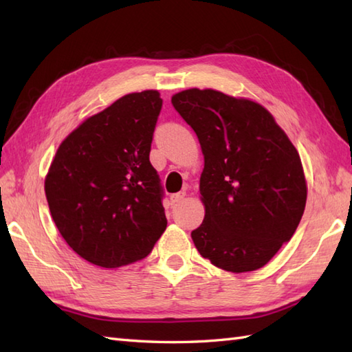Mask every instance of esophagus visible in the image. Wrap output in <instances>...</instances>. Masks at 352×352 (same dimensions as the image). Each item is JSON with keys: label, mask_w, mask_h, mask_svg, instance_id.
<instances>
[{"label": "esophagus", "mask_w": 352, "mask_h": 352, "mask_svg": "<svg viewBox=\"0 0 352 352\" xmlns=\"http://www.w3.org/2000/svg\"><path fill=\"white\" fill-rule=\"evenodd\" d=\"M186 197L184 192H178V193H174V195H170V204H175V203H180V201Z\"/></svg>", "instance_id": "esophagus-1"}]
</instances>
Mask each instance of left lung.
<instances>
[{
    "label": "left lung",
    "instance_id": "left-lung-1",
    "mask_svg": "<svg viewBox=\"0 0 352 352\" xmlns=\"http://www.w3.org/2000/svg\"><path fill=\"white\" fill-rule=\"evenodd\" d=\"M172 106L197 133L206 216L197 250L223 271L263 267L298 228L307 199L300 154L269 111L213 89H188Z\"/></svg>",
    "mask_w": 352,
    "mask_h": 352
}]
</instances>
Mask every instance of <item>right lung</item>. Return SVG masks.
Instances as JSON below:
<instances>
[{
    "label": "right lung",
    "instance_id": "add662e5",
    "mask_svg": "<svg viewBox=\"0 0 352 352\" xmlns=\"http://www.w3.org/2000/svg\"><path fill=\"white\" fill-rule=\"evenodd\" d=\"M162 104L157 91L125 95L57 149L45 195L62 237L89 263H134L166 230L163 188L149 162Z\"/></svg>",
    "mask_w": 352,
    "mask_h": 352
}]
</instances>
